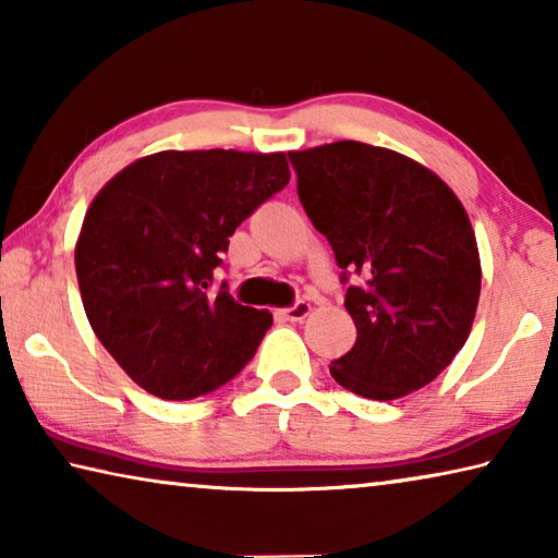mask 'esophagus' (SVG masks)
I'll return each mask as SVG.
<instances>
[{
  "label": "esophagus",
  "instance_id": "34e87169",
  "mask_svg": "<svg viewBox=\"0 0 558 558\" xmlns=\"http://www.w3.org/2000/svg\"><path fill=\"white\" fill-rule=\"evenodd\" d=\"M310 310H313V307H310L307 300H298L295 305L282 310V317L290 319V323H300V319H305L310 315Z\"/></svg>",
  "mask_w": 558,
  "mask_h": 558
}]
</instances>
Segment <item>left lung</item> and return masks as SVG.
I'll use <instances>...</instances> for the list:
<instances>
[{
  "label": "left lung",
  "mask_w": 558,
  "mask_h": 558,
  "mask_svg": "<svg viewBox=\"0 0 558 558\" xmlns=\"http://www.w3.org/2000/svg\"><path fill=\"white\" fill-rule=\"evenodd\" d=\"M288 157L356 325L354 347L329 366L335 381L374 401L423 389L475 319L483 272L465 209L442 179L393 149L342 140Z\"/></svg>",
  "instance_id": "obj_1"
}]
</instances>
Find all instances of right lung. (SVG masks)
Listing matches in <instances>:
<instances>
[{
  "label": "right lung",
  "instance_id": "add662e5",
  "mask_svg": "<svg viewBox=\"0 0 558 558\" xmlns=\"http://www.w3.org/2000/svg\"><path fill=\"white\" fill-rule=\"evenodd\" d=\"M290 182L282 153H157L100 189L75 272L88 323L132 381L189 401L231 381L272 325L268 310L211 290L229 239Z\"/></svg>",
  "mask_w": 558,
  "mask_h": 558
}]
</instances>
